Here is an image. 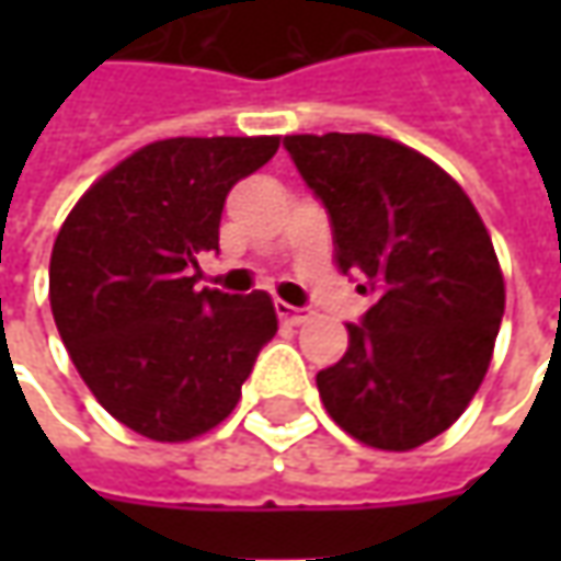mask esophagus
<instances>
[{"mask_svg": "<svg viewBox=\"0 0 561 561\" xmlns=\"http://www.w3.org/2000/svg\"><path fill=\"white\" fill-rule=\"evenodd\" d=\"M274 309H277V318L284 321V324H306L312 312L309 309H302V306H290V302H274Z\"/></svg>", "mask_w": 561, "mask_h": 561, "instance_id": "obj_1", "label": "esophagus"}]
</instances>
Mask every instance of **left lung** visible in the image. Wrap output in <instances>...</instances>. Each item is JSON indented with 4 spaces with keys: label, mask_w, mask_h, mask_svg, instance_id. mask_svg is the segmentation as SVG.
<instances>
[{
    "label": "left lung",
    "mask_w": 561,
    "mask_h": 561,
    "mask_svg": "<svg viewBox=\"0 0 561 561\" xmlns=\"http://www.w3.org/2000/svg\"><path fill=\"white\" fill-rule=\"evenodd\" d=\"M331 215L336 265L371 309L318 371L328 415L356 440L405 453L434 440L478 393L506 287L478 208L440 164L375 134L284 137Z\"/></svg>",
    "instance_id": "obj_1"
}]
</instances>
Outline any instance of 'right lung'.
<instances>
[{
  "label": "right lung",
  "instance_id": "1",
  "mask_svg": "<svg viewBox=\"0 0 561 561\" xmlns=\"http://www.w3.org/2000/svg\"><path fill=\"white\" fill-rule=\"evenodd\" d=\"M277 142H149L99 178L55 237L49 302L61 343L99 405L149 440H193L221 424L277 334L265 290H196L230 186Z\"/></svg>",
  "mask_w": 561,
  "mask_h": 561
}]
</instances>
